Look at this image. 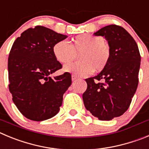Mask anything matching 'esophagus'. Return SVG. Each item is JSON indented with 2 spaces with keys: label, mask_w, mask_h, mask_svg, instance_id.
Instances as JSON below:
<instances>
[{
  "label": "esophagus",
  "mask_w": 149,
  "mask_h": 149,
  "mask_svg": "<svg viewBox=\"0 0 149 149\" xmlns=\"http://www.w3.org/2000/svg\"><path fill=\"white\" fill-rule=\"evenodd\" d=\"M77 79H78V77L76 76V75H74V74L72 75V80H73V81H75V80H76Z\"/></svg>",
  "instance_id": "34e87169"
}]
</instances>
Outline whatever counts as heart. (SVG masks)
<instances>
[{
    "label": "heart",
    "instance_id": "1",
    "mask_svg": "<svg viewBox=\"0 0 149 149\" xmlns=\"http://www.w3.org/2000/svg\"><path fill=\"white\" fill-rule=\"evenodd\" d=\"M76 52H80L79 57L81 60L67 64L63 68L65 72L76 76H86L93 70L102 71L106 68L111 58V49L104 38L90 34L76 36L71 45L61 40L53 47L55 58L63 64L72 61Z\"/></svg>",
    "mask_w": 149,
    "mask_h": 149
}]
</instances>
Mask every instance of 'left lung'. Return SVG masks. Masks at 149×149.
I'll use <instances>...</instances> for the list:
<instances>
[{"mask_svg": "<svg viewBox=\"0 0 149 149\" xmlns=\"http://www.w3.org/2000/svg\"><path fill=\"white\" fill-rule=\"evenodd\" d=\"M94 35L108 41L111 58L97 76L85 79L88 88L82 99L93 116L100 120H111L129 108L139 82L141 57L136 41L122 26L108 25Z\"/></svg>", "mask_w": 149, "mask_h": 149, "instance_id": "obj_1", "label": "left lung"}]
</instances>
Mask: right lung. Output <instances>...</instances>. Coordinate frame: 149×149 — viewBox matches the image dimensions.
Masks as SVG:
<instances>
[{"label":"right lung","instance_id":"1","mask_svg":"<svg viewBox=\"0 0 149 149\" xmlns=\"http://www.w3.org/2000/svg\"><path fill=\"white\" fill-rule=\"evenodd\" d=\"M67 37L36 26L23 32L13 43L8 58L9 89L13 102L29 120H46L59 111L71 75L50 77L62 68L53 56V47Z\"/></svg>","mask_w":149,"mask_h":149}]
</instances>
